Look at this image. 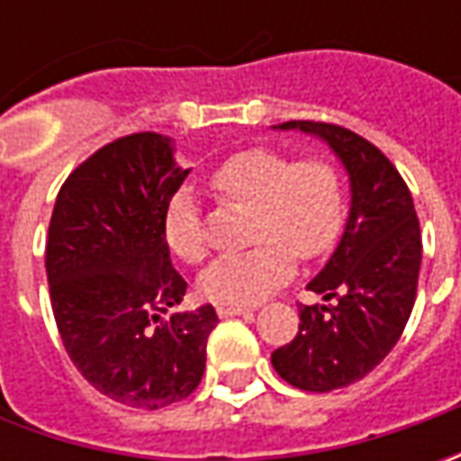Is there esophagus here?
I'll return each instance as SVG.
<instances>
[{"label": "esophagus", "instance_id": "obj_1", "mask_svg": "<svg viewBox=\"0 0 461 461\" xmlns=\"http://www.w3.org/2000/svg\"><path fill=\"white\" fill-rule=\"evenodd\" d=\"M221 318H233V315H243V318H254V308H246V305H221L218 308Z\"/></svg>", "mask_w": 461, "mask_h": 461}]
</instances>
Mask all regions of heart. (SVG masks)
<instances>
[{"label": "heart", "mask_w": 461, "mask_h": 461, "mask_svg": "<svg viewBox=\"0 0 461 461\" xmlns=\"http://www.w3.org/2000/svg\"><path fill=\"white\" fill-rule=\"evenodd\" d=\"M210 185L225 203L251 210L249 236L254 249L218 258L200 279L207 300L222 305H254L287 282L294 257H326L341 239L346 189L341 168L328 156L290 153L254 146L233 153L210 174ZM168 249L189 264L207 254L203 221L194 200L176 192L164 215Z\"/></svg>", "instance_id": "heart-1"}]
</instances>
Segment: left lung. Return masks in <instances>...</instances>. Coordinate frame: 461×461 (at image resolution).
I'll return each mask as SVG.
<instances>
[{"mask_svg": "<svg viewBox=\"0 0 461 461\" xmlns=\"http://www.w3.org/2000/svg\"><path fill=\"white\" fill-rule=\"evenodd\" d=\"M279 128L321 135L351 176V215L326 269L308 285L323 305H300V328L272 354L297 390L330 393L364 380L393 351L416 303L420 225L395 164L359 133L312 120Z\"/></svg>", "mask_w": 461, "mask_h": 461, "instance_id": "8db88e82", "label": "left lung"}]
</instances>
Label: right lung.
I'll use <instances>...</instances> for the list:
<instances>
[{"instance_id": "right-lung-1", "label": "right lung", "mask_w": 461, "mask_h": 461, "mask_svg": "<svg viewBox=\"0 0 461 461\" xmlns=\"http://www.w3.org/2000/svg\"><path fill=\"white\" fill-rule=\"evenodd\" d=\"M186 174L167 138L122 135L66 176L50 215L45 275L63 348L120 405L167 408L204 375L215 308L168 315L186 282L171 267L164 215Z\"/></svg>"}]
</instances>
